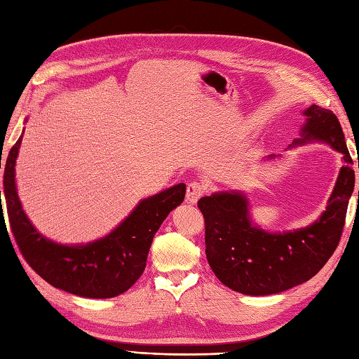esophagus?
I'll return each mask as SVG.
<instances>
[{
    "mask_svg": "<svg viewBox=\"0 0 359 359\" xmlns=\"http://www.w3.org/2000/svg\"><path fill=\"white\" fill-rule=\"evenodd\" d=\"M205 191H206V187H205V184H201V182H197V181L189 182L187 189H186V201L191 203V205H195L201 195L205 194Z\"/></svg>",
    "mask_w": 359,
    "mask_h": 359,
    "instance_id": "1",
    "label": "esophagus"
}]
</instances>
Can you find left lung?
Here are the masks:
<instances>
[{"instance_id":"1","label":"left lung","mask_w":359,"mask_h":359,"mask_svg":"<svg viewBox=\"0 0 359 359\" xmlns=\"http://www.w3.org/2000/svg\"><path fill=\"white\" fill-rule=\"evenodd\" d=\"M303 116L306 121L292 147L323 142L344 159L327 209L314 223L294 231L269 233L250 220L248 198L242 192H215L198 200L209 266L236 292L272 295L302 285L325 266L341 241L355 187L353 161L333 111L313 104ZM269 159H275L273 154Z\"/></svg>"}]
</instances>
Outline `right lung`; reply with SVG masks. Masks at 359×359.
Returning a JSON list of instances; mask_svg holds the SVG:
<instances>
[{"instance_id": "add662e5", "label": "right lung", "mask_w": 359, "mask_h": 359, "mask_svg": "<svg viewBox=\"0 0 359 359\" xmlns=\"http://www.w3.org/2000/svg\"><path fill=\"white\" fill-rule=\"evenodd\" d=\"M22 137L23 134L6 159L3 195L13 238L26 262L51 286L74 295L111 299L126 292L144 273L148 252L161 223L184 200V182L142 200L104 238L81 245H62L40 234L20 203L15 186V162ZM0 217H4L3 211Z\"/></svg>"}]
</instances>
